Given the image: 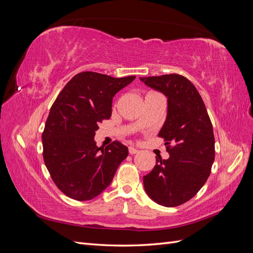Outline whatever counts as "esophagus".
<instances>
[{
  "label": "esophagus",
  "instance_id": "obj_1",
  "mask_svg": "<svg viewBox=\"0 0 253 253\" xmlns=\"http://www.w3.org/2000/svg\"><path fill=\"white\" fill-rule=\"evenodd\" d=\"M138 152H139V150L134 148V147H129V148H128V153H129V154H131V155L136 154V153H138Z\"/></svg>",
  "mask_w": 253,
  "mask_h": 253
}]
</instances>
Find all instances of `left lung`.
<instances>
[{
  "label": "left lung",
  "instance_id": "8db88e82",
  "mask_svg": "<svg viewBox=\"0 0 253 253\" xmlns=\"http://www.w3.org/2000/svg\"><path fill=\"white\" fill-rule=\"evenodd\" d=\"M145 85L168 98L167 118L158 133L169 145L168 159L143 176L144 190L152 201L176 207L191 200L208 179L215 156L211 120L191 81L177 74L140 77Z\"/></svg>",
  "mask_w": 253,
  "mask_h": 253
}]
</instances>
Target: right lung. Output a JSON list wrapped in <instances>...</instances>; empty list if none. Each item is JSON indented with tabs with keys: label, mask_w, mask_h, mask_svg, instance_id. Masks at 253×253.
<instances>
[{
	"label": "right lung",
	"mask_w": 253,
	"mask_h": 253,
	"mask_svg": "<svg viewBox=\"0 0 253 253\" xmlns=\"http://www.w3.org/2000/svg\"><path fill=\"white\" fill-rule=\"evenodd\" d=\"M136 76L113 78L79 73L53 102L42 134L43 159L56 186L76 201H89L110 186L128 150L119 141L98 148V125L112 115L113 97Z\"/></svg>",
	"instance_id": "obj_1"
}]
</instances>
